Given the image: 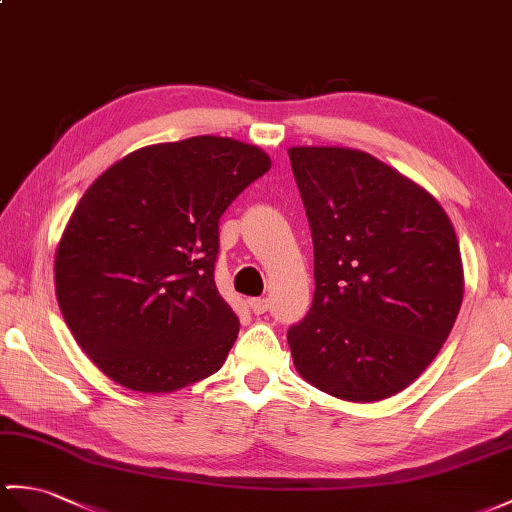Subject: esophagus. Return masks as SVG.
Returning <instances> with one entry per match:
<instances>
[{"instance_id": "esophagus-1", "label": "esophagus", "mask_w": 512, "mask_h": 512, "mask_svg": "<svg viewBox=\"0 0 512 512\" xmlns=\"http://www.w3.org/2000/svg\"><path fill=\"white\" fill-rule=\"evenodd\" d=\"M248 307H251L253 310V314H266L268 312V307H270V303H268V299H251L248 301Z\"/></svg>"}]
</instances>
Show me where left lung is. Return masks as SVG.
<instances>
[{
  "mask_svg": "<svg viewBox=\"0 0 512 512\" xmlns=\"http://www.w3.org/2000/svg\"><path fill=\"white\" fill-rule=\"evenodd\" d=\"M314 242V301L288 344L296 371L331 397L382 401L441 351L465 272L438 200L373 154L288 148Z\"/></svg>",
  "mask_w": 512,
  "mask_h": 512,
  "instance_id": "1",
  "label": "left lung"
}]
</instances>
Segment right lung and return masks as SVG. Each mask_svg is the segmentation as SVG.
I'll return each mask as SVG.
<instances>
[{"label": "right lung", "instance_id": "right-lung-1", "mask_svg": "<svg viewBox=\"0 0 512 512\" xmlns=\"http://www.w3.org/2000/svg\"><path fill=\"white\" fill-rule=\"evenodd\" d=\"M270 165L257 146L200 135L126 154L80 198L56 246V299L115 384L161 395L227 360L240 320L213 281L218 220Z\"/></svg>", "mask_w": 512, "mask_h": 512}]
</instances>
